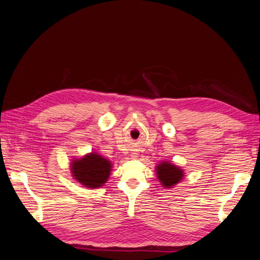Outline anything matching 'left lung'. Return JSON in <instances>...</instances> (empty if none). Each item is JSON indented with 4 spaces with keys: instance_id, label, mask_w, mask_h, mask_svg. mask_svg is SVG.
<instances>
[{
    "instance_id": "obj_1",
    "label": "left lung",
    "mask_w": 260,
    "mask_h": 260,
    "mask_svg": "<svg viewBox=\"0 0 260 260\" xmlns=\"http://www.w3.org/2000/svg\"><path fill=\"white\" fill-rule=\"evenodd\" d=\"M156 174L159 182L166 188H170L183 179V171L171 163L164 162L156 166Z\"/></svg>"
}]
</instances>
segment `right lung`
<instances>
[{
    "label": "right lung",
    "instance_id": "add662e5",
    "mask_svg": "<svg viewBox=\"0 0 260 260\" xmlns=\"http://www.w3.org/2000/svg\"><path fill=\"white\" fill-rule=\"evenodd\" d=\"M71 169L73 177L79 183L89 188H97L108 180L111 164L105 157L92 152L81 159L74 160Z\"/></svg>",
    "mask_w": 260,
    "mask_h": 260
}]
</instances>
